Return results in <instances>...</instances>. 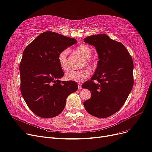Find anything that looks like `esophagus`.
Listing matches in <instances>:
<instances>
[{
    "label": "esophagus",
    "instance_id": "esophagus-1",
    "mask_svg": "<svg viewBox=\"0 0 152 152\" xmlns=\"http://www.w3.org/2000/svg\"><path fill=\"white\" fill-rule=\"evenodd\" d=\"M77 88H78V89H79V90H81V89L82 88V87H81V84H78V85H77Z\"/></svg>",
    "mask_w": 152,
    "mask_h": 152
}]
</instances>
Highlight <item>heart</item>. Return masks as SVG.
<instances>
[{
  "label": "heart",
  "mask_w": 152,
  "mask_h": 152,
  "mask_svg": "<svg viewBox=\"0 0 152 152\" xmlns=\"http://www.w3.org/2000/svg\"><path fill=\"white\" fill-rule=\"evenodd\" d=\"M75 52L79 56L85 58V62L83 65L88 67H93L94 66V62L91 59L92 55L91 48L86 45H81L76 47L75 50ZM69 50L68 49H64L61 51L58 55V61L60 67L64 71H66L69 68V64L67 61V56ZM90 76V72L88 69H85L80 71H69L66 73L65 78L67 80L72 81L76 82H82Z\"/></svg>",
  "instance_id": "1"
}]
</instances>
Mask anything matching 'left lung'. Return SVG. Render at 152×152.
<instances>
[{"label":"left lung","mask_w":152,"mask_h":152,"mask_svg":"<svg viewBox=\"0 0 152 152\" xmlns=\"http://www.w3.org/2000/svg\"><path fill=\"white\" fill-rule=\"evenodd\" d=\"M84 42L95 47L99 61L91 80L82 85L91 92L83 105L90 114L106 118L123 106L133 88V59L123 44L105 34L88 37Z\"/></svg>","instance_id":"obj_1"}]
</instances>
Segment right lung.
Listing matches in <instances>:
<instances>
[{
    "mask_svg": "<svg viewBox=\"0 0 152 152\" xmlns=\"http://www.w3.org/2000/svg\"><path fill=\"white\" fill-rule=\"evenodd\" d=\"M76 39L48 31L25 48L19 65L20 90L30 109L42 118L60 114L67 97L77 89L74 81L59 80L64 73L58 61L61 51L76 43Z\"/></svg>",
    "mask_w": 152,
    "mask_h": 152,
    "instance_id": "add662e5",
    "label": "right lung"
}]
</instances>
